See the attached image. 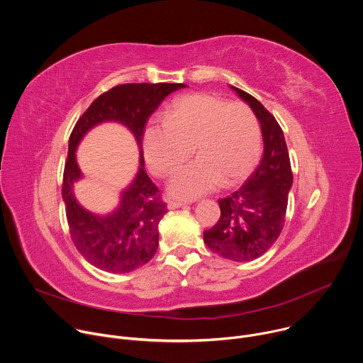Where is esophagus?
<instances>
[{
  "label": "esophagus",
  "mask_w": 363,
  "mask_h": 363,
  "mask_svg": "<svg viewBox=\"0 0 363 363\" xmlns=\"http://www.w3.org/2000/svg\"><path fill=\"white\" fill-rule=\"evenodd\" d=\"M186 203L182 202V201H178V199H169L168 201V208L169 210H177V208H181V206H185Z\"/></svg>",
  "instance_id": "obj_1"
}]
</instances>
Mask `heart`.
Returning <instances> with one entry per match:
<instances>
[{
  "mask_svg": "<svg viewBox=\"0 0 363 363\" xmlns=\"http://www.w3.org/2000/svg\"><path fill=\"white\" fill-rule=\"evenodd\" d=\"M143 153L153 175H171L191 152L196 160L171 178L168 191L181 199L198 198L220 185L242 182L262 157V129L244 103L192 93L177 99L165 121L143 130Z\"/></svg>",
  "mask_w": 363,
  "mask_h": 363,
  "instance_id": "obj_1",
  "label": "heart"
}]
</instances>
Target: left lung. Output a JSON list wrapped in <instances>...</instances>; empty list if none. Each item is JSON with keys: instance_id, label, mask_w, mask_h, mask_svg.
Returning a JSON list of instances; mask_svg holds the SVG:
<instances>
[{"instance_id": "left-lung-1", "label": "left lung", "mask_w": 363, "mask_h": 363, "mask_svg": "<svg viewBox=\"0 0 363 363\" xmlns=\"http://www.w3.org/2000/svg\"><path fill=\"white\" fill-rule=\"evenodd\" d=\"M231 89L248 103L260 122L264 152L260 165L240 189L218 199L221 217L203 231V242L211 251L233 262H251L263 255L279 238L293 184L289 150L276 118L247 91Z\"/></svg>"}]
</instances>
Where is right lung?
<instances>
[{
  "instance_id": "right-lung-1",
  "label": "right lung",
  "mask_w": 363,
  "mask_h": 363,
  "mask_svg": "<svg viewBox=\"0 0 363 363\" xmlns=\"http://www.w3.org/2000/svg\"><path fill=\"white\" fill-rule=\"evenodd\" d=\"M182 83H128L100 94L80 116L69 139L62 195L70 237L86 260L108 273H129L146 264L160 244L158 224L168 213L161 191L145 172L142 150L143 129L149 116ZM118 121L133 133L140 147V171L123 193L121 202L108 216H97L77 202L72 185L81 177L75 149L82 136L96 124Z\"/></svg>"
}]
</instances>
